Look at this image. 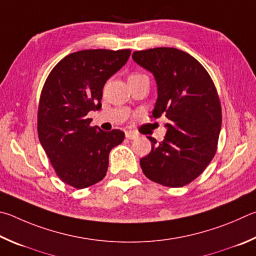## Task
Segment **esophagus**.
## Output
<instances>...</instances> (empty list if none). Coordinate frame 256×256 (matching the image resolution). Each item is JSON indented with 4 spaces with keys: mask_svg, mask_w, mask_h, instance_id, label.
Segmentation results:
<instances>
[{
    "mask_svg": "<svg viewBox=\"0 0 256 256\" xmlns=\"http://www.w3.org/2000/svg\"><path fill=\"white\" fill-rule=\"evenodd\" d=\"M126 138H128V140H136V138H138V135L135 132H126Z\"/></svg>",
    "mask_w": 256,
    "mask_h": 256,
    "instance_id": "34e87169",
    "label": "esophagus"
}]
</instances>
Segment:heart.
<instances>
[{
    "label": "heart",
    "mask_w": 256,
    "mask_h": 256,
    "mask_svg": "<svg viewBox=\"0 0 256 256\" xmlns=\"http://www.w3.org/2000/svg\"><path fill=\"white\" fill-rule=\"evenodd\" d=\"M144 76H146V75H144V74H140V73H132V74H130V75H129V78H128V80H134V78H144Z\"/></svg>",
    "instance_id": "heart-1"
}]
</instances>
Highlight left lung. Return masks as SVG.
<instances>
[{
  "label": "left lung",
  "instance_id": "1",
  "mask_svg": "<svg viewBox=\"0 0 256 256\" xmlns=\"http://www.w3.org/2000/svg\"><path fill=\"white\" fill-rule=\"evenodd\" d=\"M132 60L154 74L158 101L152 116H166L162 142L148 137L150 153L140 160L150 180L170 188L189 184L217 152L222 106L204 67L189 54L160 47L132 54Z\"/></svg>",
  "mask_w": 256,
  "mask_h": 256
}]
</instances>
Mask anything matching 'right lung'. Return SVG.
<instances>
[{"mask_svg": "<svg viewBox=\"0 0 256 256\" xmlns=\"http://www.w3.org/2000/svg\"><path fill=\"white\" fill-rule=\"evenodd\" d=\"M130 49H86L54 67L40 93L38 136L57 176L84 189L106 176L110 150L124 132L92 127L86 114L101 108L102 90L130 56Z\"/></svg>", "mask_w": 256, "mask_h": 256, "instance_id": "right-lung-1", "label": "right lung"}]
</instances>
